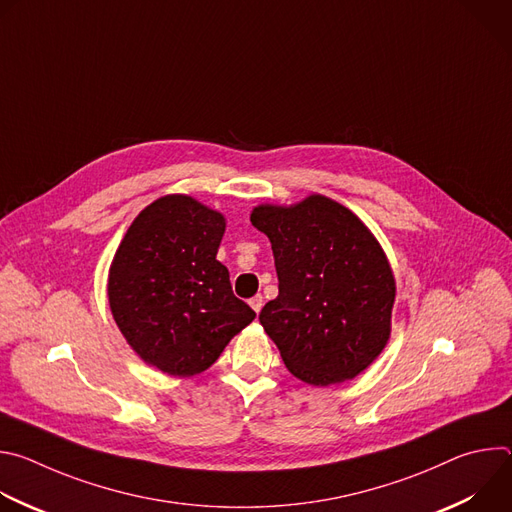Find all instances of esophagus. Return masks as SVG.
<instances>
[{"instance_id": "34e87169", "label": "esophagus", "mask_w": 512, "mask_h": 512, "mask_svg": "<svg viewBox=\"0 0 512 512\" xmlns=\"http://www.w3.org/2000/svg\"><path fill=\"white\" fill-rule=\"evenodd\" d=\"M249 306L259 314V312H261V308H263V296H255V298H251V300H249Z\"/></svg>"}]
</instances>
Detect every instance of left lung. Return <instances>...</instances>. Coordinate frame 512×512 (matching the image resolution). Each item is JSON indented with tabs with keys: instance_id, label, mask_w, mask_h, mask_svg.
Instances as JSON below:
<instances>
[{
	"instance_id": "left-lung-1",
	"label": "left lung",
	"mask_w": 512,
	"mask_h": 512,
	"mask_svg": "<svg viewBox=\"0 0 512 512\" xmlns=\"http://www.w3.org/2000/svg\"><path fill=\"white\" fill-rule=\"evenodd\" d=\"M251 223L269 237L279 279L259 322L287 371L314 387L360 375L389 342L395 304L393 269L375 235L322 194L259 204Z\"/></svg>"
}]
</instances>
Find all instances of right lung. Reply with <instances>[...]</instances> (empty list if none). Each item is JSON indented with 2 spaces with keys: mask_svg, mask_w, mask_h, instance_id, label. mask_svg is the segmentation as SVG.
Returning <instances> with one entry per match:
<instances>
[{
  "mask_svg": "<svg viewBox=\"0 0 512 512\" xmlns=\"http://www.w3.org/2000/svg\"><path fill=\"white\" fill-rule=\"evenodd\" d=\"M225 227L218 210L168 194L135 216L113 257V320L143 362L172 377L206 371L255 320L216 261Z\"/></svg>",
  "mask_w": 512,
  "mask_h": 512,
  "instance_id": "right-lung-1",
  "label": "right lung"
}]
</instances>
